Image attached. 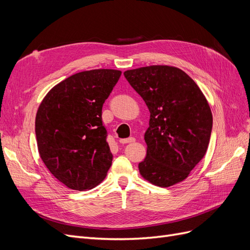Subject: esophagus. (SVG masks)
Instances as JSON below:
<instances>
[{"label":"esophagus","mask_w":250,"mask_h":250,"mask_svg":"<svg viewBox=\"0 0 250 250\" xmlns=\"http://www.w3.org/2000/svg\"><path fill=\"white\" fill-rule=\"evenodd\" d=\"M134 141H135V139L132 138V137H130V138H128V139H122V140H120V143H122V144H128V143H132V142H134Z\"/></svg>","instance_id":"esophagus-1"}]
</instances>
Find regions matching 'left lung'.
I'll use <instances>...</instances> for the list:
<instances>
[{
    "mask_svg": "<svg viewBox=\"0 0 250 250\" xmlns=\"http://www.w3.org/2000/svg\"><path fill=\"white\" fill-rule=\"evenodd\" d=\"M124 76L150 111L147 156L139 164L140 173L158 187L180 183L208 150L213 116L206 97L188 74L174 66H144Z\"/></svg>",
    "mask_w": 250,
    "mask_h": 250,
    "instance_id": "8db88e82",
    "label": "left lung"
}]
</instances>
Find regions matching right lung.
Segmentation results:
<instances>
[{"label": "right lung", "mask_w": 250, "mask_h": 250, "mask_svg": "<svg viewBox=\"0 0 250 250\" xmlns=\"http://www.w3.org/2000/svg\"><path fill=\"white\" fill-rule=\"evenodd\" d=\"M121 74L108 69L74 74L53 87L37 110L35 134L42 160L53 176L73 190L94 188L110 168L102 107Z\"/></svg>", "instance_id": "add662e5"}]
</instances>
